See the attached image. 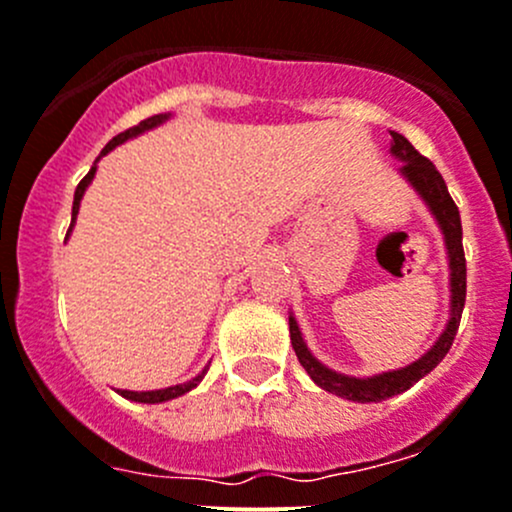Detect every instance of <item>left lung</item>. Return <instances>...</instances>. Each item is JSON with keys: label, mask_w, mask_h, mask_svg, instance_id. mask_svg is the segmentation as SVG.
<instances>
[{"label": "left lung", "mask_w": 512, "mask_h": 512, "mask_svg": "<svg viewBox=\"0 0 512 512\" xmlns=\"http://www.w3.org/2000/svg\"><path fill=\"white\" fill-rule=\"evenodd\" d=\"M393 135V155L403 160V172L410 180V185L420 192L428 207L433 210L435 220H438L440 230L445 235V245H448L450 255V287H453V317H450L448 327L440 335V340L425 352L420 360H415L413 365L403 367V370L382 372L375 377H347L340 372H332L330 367H325L322 362H317L312 357V352L307 350V345L302 342L300 327H297L295 317H290V340L295 347V355L300 360V365L305 367L307 375L320 385L322 390L332 395H340V398L352 400V403H380V400H388L393 395L405 393L420 380V377L428 375L433 367H438V362L448 355L450 345H453L455 335H458L460 315H463L465 307V287H468V277H465V252H463V225H460V212L458 205L450 197L448 185H445L443 175L435 170L433 162L428 157L420 155L403 135L398 132H390Z\"/></svg>", "instance_id": "8db88e82"}]
</instances>
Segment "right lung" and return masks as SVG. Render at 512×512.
<instances>
[{"mask_svg":"<svg viewBox=\"0 0 512 512\" xmlns=\"http://www.w3.org/2000/svg\"><path fill=\"white\" fill-rule=\"evenodd\" d=\"M165 119H167V114H155V117H147V119H142V122L137 124V127H130V130L119 132V135L114 137V140L109 142L107 147H104V150H102V155H107L109 150H114V147H117V145H122L124 140H130V137H137V135H140V132H145V130H152V127H157V124H162V122H165ZM102 155H99V157H102ZM99 157H97V160H99ZM94 172H97V162H94V167H92V170H89L87 175L82 177V182H79V185H77V192H74V205H72V225H74V217H77V212H79V200H82L84 190H87V185H89V182H92ZM72 225H69V230H72ZM205 372H207V367H205V370L200 372V375H197V377H192L190 382H185V385H175V388H165V390H152V393H132V390H119V395H122V398H127V400H137V403H165V400L180 398V395L190 393V390L195 388L197 382H200L202 377H205Z\"/></svg>","mask_w":512,"mask_h":512,"instance_id":"add662e5","label":"right lung"}]
</instances>
